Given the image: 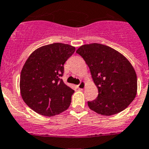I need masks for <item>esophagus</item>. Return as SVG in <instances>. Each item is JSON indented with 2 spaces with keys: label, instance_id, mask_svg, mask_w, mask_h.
I'll return each mask as SVG.
<instances>
[{
  "label": "esophagus",
  "instance_id": "obj_1",
  "mask_svg": "<svg viewBox=\"0 0 149 149\" xmlns=\"http://www.w3.org/2000/svg\"><path fill=\"white\" fill-rule=\"evenodd\" d=\"M85 86V82H80V84H79V85H77V88H78L79 89H81V90H82V89H84Z\"/></svg>",
  "mask_w": 149,
  "mask_h": 149
}]
</instances>
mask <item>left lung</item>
Instances as JSON below:
<instances>
[{
	"mask_svg": "<svg viewBox=\"0 0 149 149\" xmlns=\"http://www.w3.org/2000/svg\"><path fill=\"white\" fill-rule=\"evenodd\" d=\"M76 53L88 64L98 96L88 102L91 110L103 116L121 112L130 104L137 91L134 67L121 53L99 43L83 45Z\"/></svg>",
	"mask_w": 149,
	"mask_h": 149,
	"instance_id": "1",
	"label": "left lung"
}]
</instances>
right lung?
<instances>
[{"label":"right lung","instance_id":"1","mask_svg":"<svg viewBox=\"0 0 149 149\" xmlns=\"http://www.w3.org/2000/svg\"><path fill=\"white\" fill-rule=\"evenodd\" d=\"M68 44H49L31 53L21 72L20 91L34 112L54 116L68 109L74 91L64 83V64L75 52Z\"/></svg>","mask_w":149,"mask_h":149}]
</instances>
